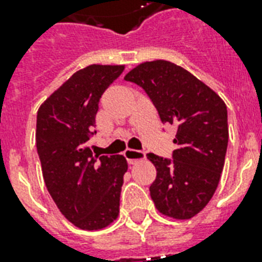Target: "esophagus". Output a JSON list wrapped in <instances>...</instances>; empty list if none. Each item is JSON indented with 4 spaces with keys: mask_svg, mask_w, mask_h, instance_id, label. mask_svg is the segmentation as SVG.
I'll return each mask as SVG.
<instances>
[{
    "mask_svg": "<svg viewBox=\"0 0 262 262\" xmlns=\"http://www.w3.org/2000/svg\"><path fill=\"white\" fill-rule=\"evenodd\" d=\"M123 155L127 159V163L129 164H135L139 160L145 159V154L143 151H137V149H126Z\"/></svg>",
    "mask_w": 262,
    "mask_h": 262,
    "instance_id": "obj_1",
    "label": "esophagus"
}]
</instances>
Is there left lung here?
Returning <instances> with one entry per match:
<instances>
[{
    "label": "left lung",
    "instance_id": "obj_1",
    "mask_svg": "<svg viewBox=\"0 0 262 262\" xmlns=\"http://www.w3.org/2000/svg\"><path fill=\"white\" fill-rule=\"evenodd\" d=\"M125 80L147 92L162 122L177 126L172 159L147 155L156 167L152 201L163 215L190 219L219 185L228 144L227 106L190 72L163 59L140 63Z\"/></svg>",
    "mask_w": 262,
    "mask_h": 262
}]
</instances>
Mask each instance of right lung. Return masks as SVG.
Wrapping results in <instances>:
<instances>
[{
  "label": "right lung",
  "mask_w": 262,
  "mask_h": 262,
  "mask_svg": "<svg viewBox=\"0 0 262 262\" xmlns=\"http://www.w3.org/2000/svg\"><path fill=\"white\" fill-rule=\"evenodd\" d=\"M123 65L77 71L39 107L36 149L43 179L57 207L81 230H100L117 219L127 162L122 155H92L88 140L103 92Z\"/></svg>",
  "instance_id": "add662e5"
}]
</instances>
